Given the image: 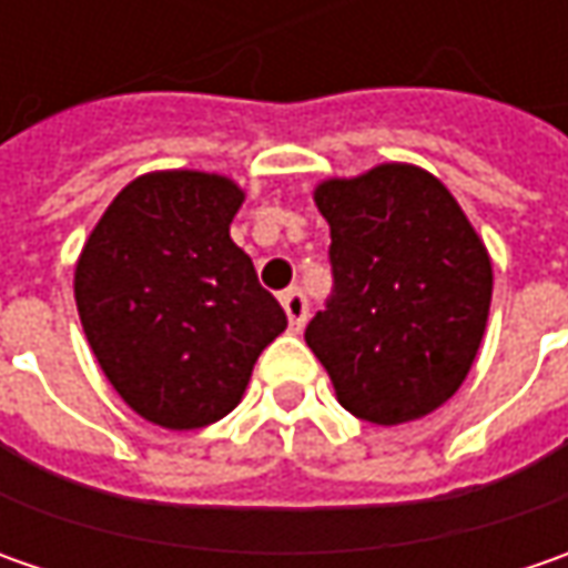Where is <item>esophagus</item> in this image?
Listing matches in <instances>:
<instances>
[{
    "instance_id": "esophagus-1",
    "label": "esophagus",
    "mask_w": 568,
    "mask_h": 568,
    "mask_svg": "<svg viewBox=\"0 0 568 568\" xmlns=\"http://www.w3.org/2000/svg\"><path fill=\"white\" fill-rule=\"evenodd\" d=\"M281 306H284V313H287V318H291V328L294 332H300L303 325H306V316H310V306H306V296H303V291H284L281 294Z\"/></svg>"
}]
</instances>
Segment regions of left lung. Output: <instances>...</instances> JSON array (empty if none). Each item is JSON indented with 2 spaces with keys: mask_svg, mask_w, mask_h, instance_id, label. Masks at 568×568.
<instances>
[{
  "mask_svg": "<svg viewBox=\"0 0 568 568\" xmlns=\"http://www.w3.org/2000/svg\"><path fill=\"white\" fill-rule=\"evenodd\" d=\"M313 199L332 227L335 296L306 325V344L354 417L420 420L462 388L480 351L490 252L424 166L332 176Z\"/></svg>",
  "mask_w": 568,
  "mask_h": 568,
  "instance_id": "8db88e82",
  "label": "left lung"
}]
</instances>
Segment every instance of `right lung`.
Masks as SVG:
<instances>
[{"instance_id": "right-lung-1", "label": "right lung", "mask_w": 568, "mask_h": 568, "mask_svg": "<svg viewBox=\"0 0 568 568\" xmlns=\"http://www.w3.org/2000/svg\"><path fill=\"white\" fill-rule=\"evenodd\" d=\"M246 192L205 170H151L106 205L75 262V306L103 376L148 424L227 417L287 316L230 240Z\"/></svg>"}]
</instances>
